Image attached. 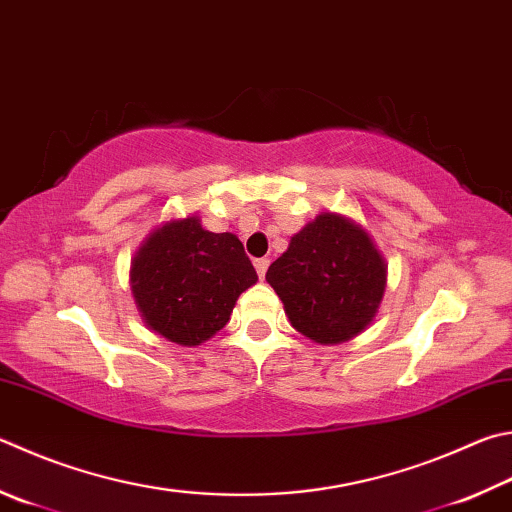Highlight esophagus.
Listing matches in <instances>:
<instances>
[{
    "label": "esophagus",
    "instance_id": "34e87169",
    "mask_svg": "<svg viewBox=\"0 0 512 512\" xmlns=\"http://www.w3.org/2000/svg\"><path fill=\"white\" fill-rule=\"evenodd\" d=\"M268 259L266 257H262V259H255V271H257V275H259V280H264V275H266V271H268Z\"/></svg>",
    "mask_w": 512,
    "mask_h": 512
}]
</instances>
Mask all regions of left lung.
Segmentation results:
<instances>
[{
	"label": "left lung",
	"instance_id": "8db88e82",
	"mask_svg": "<svg viewBox=\"0 0 512 512\" xmlns=\"http://www.w3.org/2000/svg\"><path fill=\"white\" fill-rule=\"evenodd\" d=\"M385 262L369 235L324 212L304 226L268 266L266 282L302 336L338 345L374 320L385 291Z\"/></svg>",
	"mask_w": 512,
	"mask_h": 512
}]
</instances>
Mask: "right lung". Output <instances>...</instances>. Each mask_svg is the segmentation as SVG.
<instances>
[{"mask_svg":"<svg viewBox=\"0 0 512 512\" xmlns=\"http://www.w3.org/2000/svg\"><path fill=\"white\" fill-rule=\"evenodd\" d=\"M257 282L244 244L203 230L197 217L156 230L132 264V291L147 327L194 347L230 320L237 297Z\"/></svg>","mask_w":512,"mask_h":512,"instance_id":"add662e5","label":"right lung"}]
</instances>
